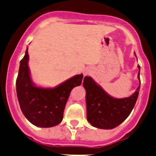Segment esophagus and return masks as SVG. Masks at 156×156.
Listing matches in <instances>:
<instances>
[{
  "mask_svg": "<svg viewBox=\"0 0 156 156\" xmlns=\"http://www.w3.org/2000/svg\"><path fill=\"white\" fill-rule=\"evenodd\" d=\"M90 74V70H89V69H87V70L84 72V76H88Z\"/></svg>",
  "mask_w": 156,
  "mask_h": 156,
  "instance_id": "obj_1",
  "label": "esophagus"
}]
</instances>
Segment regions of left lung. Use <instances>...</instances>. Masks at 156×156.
<instances>
[{
	"instance_id": "obj_1",
	"label": "left lung",
	"mask_w": 156,
	"mask_h": 156,
	"mask_svg": "<svg viewBox=\"0 0 156 156\" xmlns=\"http://www.w3.org/2000/svg\"><path fill=\"white\" fill-rule=\"evenodd\" d=\"M136 55V53H135ZM140 72V66H138ZM139 72L138 78L140 81ZM83 87L86 92L87 120L93 126L103 129H111L122 122L129 115L139 96L140 83L136 91L127 98L116 99L108 95L102 87L85 76Z\"/></svg>"
}]
</instances>
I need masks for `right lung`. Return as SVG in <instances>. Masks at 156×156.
<instances>
[{"instance_id":"right-lung-1","label":"right lung","mask_w":156,"mask_h":156,"mask_svg":"<svg viewBox=\"0 0 156 156\" xmlns=\"http://www.w3.org/2000/svg\"><path fill=\"white\" fill-rule=\"evenodd\" d=\"M27 49L20 60L16 90L20 109L31 123L49 128L63 120V111L70 92L82 83L83 74L76 75L55 88H41L33 83L28 67Z\"/></svg>"}]
</instances>
